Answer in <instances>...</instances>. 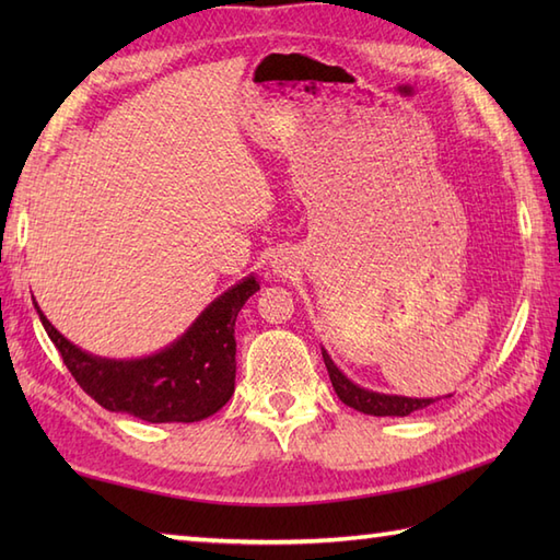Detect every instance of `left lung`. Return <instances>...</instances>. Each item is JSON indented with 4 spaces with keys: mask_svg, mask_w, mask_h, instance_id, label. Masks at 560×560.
<instances>
[{
    "mask_svg": "<svg viewBox=\"0 0 560 560\" xmlns=\"http://www.w3.org/2000/svg\"><path fill=\"white\" fill-rule=\"evenodd\" d=\"M323 359L327 365V373L331 380V387H335L337 397L347 404V407L368 413V416H409L419 409H425L428 404H433L440 397H401V395H385V392H373L361 385H355L353 380L343 375L337 363L331 361V355L323 349ZM450 397V395H447Z\"/></svg>",
    "mask_w": 560,
    "mask_h": 560,
    "instance_id": "left-lung-1",
    "label": "left lung"
}]
</instances>
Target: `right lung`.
<instances>
[{
    "label": "right lung",
    "mask_w": 560,
    "mask_h": 560,
    "mask_svg": "<svg viewBox=\"0 0 560 560\" xmlns=\"http://www.w3.org/2000/svg\"><path fill=\"white\" fill-rule=\"evenodd\" d=\"M259 281L249 273L211 301L171 347L144 359H103L40 323L81 389L103 409L149 423H195L217 413L235 389V317Z\"/></svg>",
    "instance_id": "obj_1"
}]
</instances>
